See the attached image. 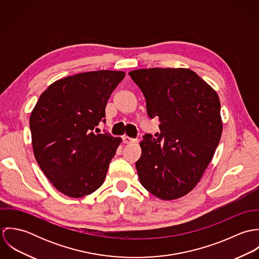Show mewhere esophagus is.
<instances>
[{"mask_svg":"<svg viewBox=\"0 0 259 259\" xmlns=\"http://www.w3.org/2000/svg\"><path fill=\"white\" fill-rule=\"evenodd\" d=\"M122 142H123V144L127 145V144L138 143V140H137V139H132V138H130V137H126V136H123V137H122Z\"/></svg>","mask_w":259,"mask_h":259,"instance_id":"1","label":"esophagus"}]
</instances>
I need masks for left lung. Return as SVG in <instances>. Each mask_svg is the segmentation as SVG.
Wrapping results in <instances>:
<instances>
[{"mask_svg": "<svg viewBox=\"0 0 259 259\" xmlns=\"http://www.w3.org/2000/svg\"><path fill=\"white\" fill-rule=\"evenodd\" d=\"M142 90L147 111L158 117L157 139L146 135L136 162L142 185L162 200L181 198L201 180L222 133L221 101L195 72L151 68L130 72Z\"/></svg>", "mask_w": 259, "mask_h": 259, "instance_id": "1", "label": "left lung"}]
</instances>
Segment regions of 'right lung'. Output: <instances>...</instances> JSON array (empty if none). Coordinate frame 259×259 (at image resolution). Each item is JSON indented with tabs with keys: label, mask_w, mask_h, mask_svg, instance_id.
<instances>
[{
	"label": "right lung",
	"mask_w": 259,
	"mask_h": 259,
	"mask_svg": "<svg viewBox=\"0 0 259 259\" xmlns=\"http://www.w3.org/2000/svg\"><path fill=\"white\" fill-rule=\"evenodd\" d=\"M121 71H95L60 78L40 95L30 115L35 158L57 190L82 197L104 184L120 138L95 134L106 116Z\"/></svg>",
	"instance_id": "1"
}]
</instances>
